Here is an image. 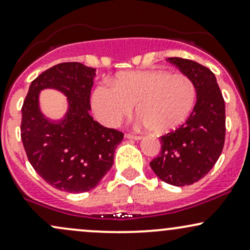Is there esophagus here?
Wrapping results in <instances>:
<instances>
[{
  "label": "esophagus",
  "instance_id": "34e87169",
  "mask_svg": "<svg viewBox=\"0 0 250 250\" xmlns=\"http://www.w3.org/2000/svg\"><path fill=\"white\" fill-rule=\"evenodd\" d=\"M125 138H127V139H135V141H139V139H142V136L133 135V133H126Z\"/></svg>",
  "mask_w": 250,
  "mask_h": 250
}]
</instances>
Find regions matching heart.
Segmentation results:
<instances>
[{
	"label": "heart",
	"instance_id": "b5f03b06",
	"mask_svg": "<svg viewBox=\"0 0 250 250\" xmlns=\"http://www.w3.org/2000/svg\"><path fill=\"white\" fill-rule=\"evenodd\" d=\"M197 99L192 80L165 70L127 71L112 84L99 85L92 96L96 118L113 126L131 114L137 115L151 132L165 135L176 130L189 117Z\"/></svg>",
	"mask_w": 250,
	"mask_h": 250
}]
</instances>
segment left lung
Returning <instances> with one entry per match:
<instances>
[{
	"mask_svg": "<svg viewBox=\"0 0 250 250\" xmlns=\"http://www.w3.org/2000/svg\"><path fill=\"white\" fill-rule=\"evenodd\" d=\"M168 61L194 83L197 103L178 130L161 137L162 149L150 167L169 185L188 186L203 179L221 156L225 139V104L210 69L185 58Z\"/></svg>",
	"mask_w": 250,
	"mask_h": 250,
	"instance_id": "obj_1",
	"label": "left lung"
}]
</instances>
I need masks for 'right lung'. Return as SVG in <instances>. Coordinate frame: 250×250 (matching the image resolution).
Listing matches in <instances>:
<instances>
[{
    "mask_svg": "<svg viewBox=\"0 0 250 250\" xmlns=\"http://www.w3.org/2000/svg\"><path fill=\"white\" fill-rule=\"evenodd\" d=\"M95 72L77 62L57 64L31 83L21 109V139L29 163L47 184L64 192L83 193L98 186L124 138L90 117ZM45 89L67 98V111L60 120L42 113L40 93Z\"/></svg>",
    "mask_w": 250,
    "mask_h": 250,
    "instance_id": "right-lung-1",
    "label": "right lung"
}]
</instances>
